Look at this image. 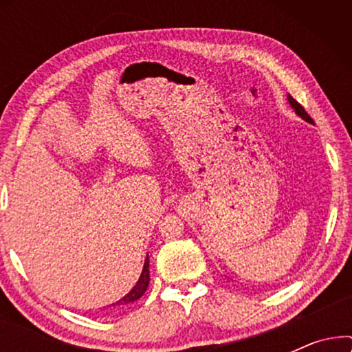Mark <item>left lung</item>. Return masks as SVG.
Masks as SVG:
<instances>
[{
    "instance_id": "left-lung-1",
    "label": "left lung",
    "mask_w": 352,
    "mask_h": 352,
    "mask_svg": "<svg viewBox=\"0 0 352 352\" xmlns=\"http://www.w3.org/2000/svg\"><path fill=\"white\" fill-rule=\"evenodd\" d=\"M287 99H288V102H290V105H292V107H293V109H295V112H296V115H298V117H301L302 120H306V122H307V123H314V120H312V118L309 117V115H307V112H306V110H305V109H302V105H301L300 102H296V100H295V99H293L290 94H288V96H287Z\"/></svg>"
}]
</instances>
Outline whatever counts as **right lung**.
<instances>
[{
  "instance_id": "right-lung-1",
  "label": "right lung",
  "mask_w": 352,
  "mask_h": 352,
  "mask_svg": "<svg viewBox=\"0 0 352 352\" xmlns=\"http://www.w3.org/2000/svg\"><path fill=\"white\" fill-rule=\"evenodd\" d=\"M148 282H151V276H148V254L146 258V261H144V267H142V272H141V277H139V280L136 282V285L131 288V292L126 293L122 300H118L117 302H113V305H110V307H115V306H122V305H129V302L136 301L141 298L144 293H146L147 287H148Z\"/></svg>"
}]
</instances>
